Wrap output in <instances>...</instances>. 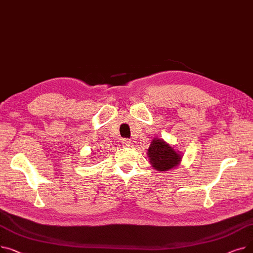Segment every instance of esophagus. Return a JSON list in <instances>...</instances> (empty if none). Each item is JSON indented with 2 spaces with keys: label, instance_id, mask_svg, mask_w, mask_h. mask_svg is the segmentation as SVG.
Returning <instances> with one entry per match:
<instances>
[{
  "label": "esophagus",
  "instance_id": "obj_1",
  "mask_svg": "<svg viewBox=\"0 0 253 253\" xmlns=\"http://www.w3.org/2000/svg\"><path fill=\"white\" fill-rule=\"evenodd\" d=\"M122 144L124 145L125 148H130V147H132V145H133V141L130 140V139H123Z\"/></svg>",
  "mask_w": 253,
  "mask_h": 253
}]
</instances>
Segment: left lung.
<instances>
[{
  "label": "left lung",
  "instance_id": "left-lung-1",
  "mask_svg": "<svg viewBox=\"0 0 253 253\" xmlns=\"http://www.w3.org/2000/svg\"><path fill=\"white\" fill-rule=\"evenodd\" d=\"M149 162L157 171H169L177 167L182 159L180 152L162 138H154L148 149Z\"/></svg>",
  "mask_w": 253,
  "mask_h": 253
}]
</instances>
